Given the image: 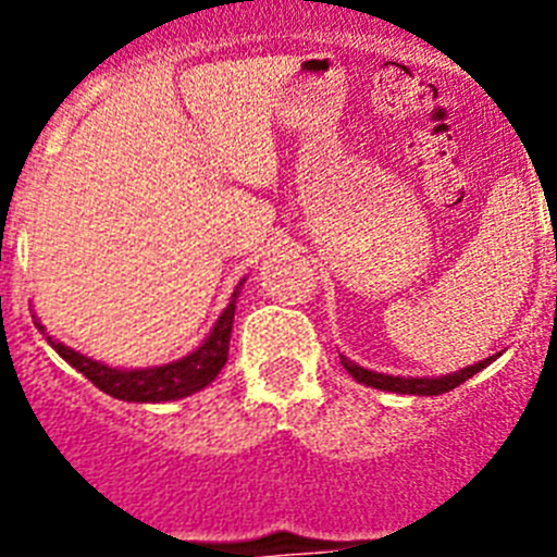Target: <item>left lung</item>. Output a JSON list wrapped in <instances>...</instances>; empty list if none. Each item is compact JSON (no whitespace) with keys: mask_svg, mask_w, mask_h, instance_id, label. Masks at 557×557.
Masks as SVG:
<instances>
[{"mask_svg":"<svg viewBox=\"0 0 557 557\" xmlns=\"http://www.w3.org/2000/svg\"><path fill=\"white\" fill-rule=\"evenodd\" d=\"M497 356L485 358V361H476L471 367H462L457 372H448V375H436V379H410V375H387V372H375L367 370V367H358L356 361H349V358L341 356V364L344 370L358 381V384H367V387L375 389H387V393H405V396H440V393H448V389L459 387L462 381H468L471 375L488 367Z\"/></svg>","mask_w":557,"mask_h":557,"instance_id":"left-lung-1","label":"left lung"}]
</instances>
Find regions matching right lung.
Returning a JSON list of instances; mask_svg holds the SVG:
<instances>
[{"label": "right lung", "instance_id": "obj_1", "mask_svg": "<svg viewBox=\"0 0 557 557\" xmlns=\"http://www.w3.org/2000/svg\"><path fill=\"white\" fill-rule=\"evenodd\" d=\"M245 280H239L243 286ZM239 286H236L231 304L225 306V312L219 314V321L213 323V330L201 347H196L190 356L178 358L173 364L161 367H141V370H117V367H109L103 361H95V358L83 356L77 349L65 347L60 341H54L51 335H46L48 344L54 347V352L63 361L74 367L77 372H83L86 379L100 387L103 393H109L112 398H121V401H173V398H185L199 393L216 379L219 370L225 367L227 361V344H231V330H234V312H236V295H239ZM39 326V323H37ZM46 330V326H39Z\"/></svg>", "mask_w": 557, "mask_h": 557}]
</instances>
